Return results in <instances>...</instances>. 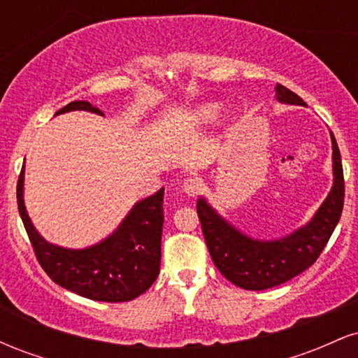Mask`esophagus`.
<instances>
[{"instance_id":"esophagus-1","label":"esophagus","mask_w":358,"mask_h":358,"mask_svg":"<svg viewBox=\"0 0 358 358\" xmlns=\"http://www.w3.org/2000/svg\"><path fill=\"white\" fill-rule=\"evenodd\" d=\"M183 190L187 193L188 196H195L199 195L200 190H202V182H200L199 178H187L183 182Z\"/></svg>"}]
</instances>
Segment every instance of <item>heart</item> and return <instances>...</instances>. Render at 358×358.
I'll return each mask as SVG.
<instances>
[{
    "instance_id": "b5f03b06",
    "label": "heart",
    "mask_w": 358,
    "mask_h": 358,
    "mask_svg": "<svg viewBox=\"0 0 358 358\" xmlns=\"http://www.w3.org/2000/svg\"><path fill=\"white\" fill-rule=\"evenodd\" d=\"M217 114H219V108H217L215 104H205V106H200L199 109L193 110L190 121L193 126L208 124V122H212L213 119L217 117Z\"/></svg>"
}]
</instances>
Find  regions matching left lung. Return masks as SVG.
Returning a JSON list of instances; mask_svg holds the SVG:
<instances>
[{
  "instance_id": "obj_1",
  "label": "left lung",
  "mask_w": 358,
  "mask_h": 358,
  "mask_svg": "<svg viewBox=\"0 0 358 358\" xmlns=\"http://www.w3.org/2000/svg\"><path fill=\"white\" fill-rule=\"evenodd\" d=\"M276 99L282 104L305 106L298 94L276 85ZM334 187L313 219L289 236L276 241H257L237 231L208 205L203 196L196 202V213L213 264L232 285L249 291H261L282 285L318 259L334 234L343 210L345 182L340 150L334 133Z\"/></svg>"
}]
</instances>
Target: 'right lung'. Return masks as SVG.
Returning <instances> with one entry per match:
<instances>
[{"label":"right lung","instance_id":"1","mask_svg":"<svg viewBox=\"0 0 358 358\" xmlns=\"http://www.w3.org/2000/svg\"><path fill=\"white\" fill-rule=\"evenodd\" d=\"M71 110H89L102 116L101 109L87 101H73L57 110L55 116ZM23 182L24 165L16 185L20 217L40 266L53 282L94 301L121 303L138 298L156 281L162 261L165 188L134 205L116 231L99 244L65 249L50 244L36 232L24 208Z\"/></svg>","mask_w":358,"mask_h":358}]
</instances>
